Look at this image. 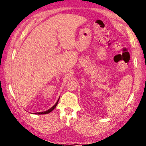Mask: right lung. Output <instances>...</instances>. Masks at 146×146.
Instances as JSON below:
<instances>
[{"mask_svg": "<svg viewBox=\"0 0 146 146\" xmlns=\"http://www.w3.org/2000/svg\"><path fill=\"white\" fill-rule=\"evenodd\" d=\"M59 99H60V98H59L58 101L56 102V103L54 104V106L52 107V108H50V109H48V110L45 111H42V112H38V113H35V114H37V115H42V114H47V113H49L50 112V111H52L53 110L56 108V106H57L58 103V101H59Z\"/></svg>", "mask_w": 146, "mask_h": 146, "instance_id": "add662e5", "label": "right lung"}]
</instances>
